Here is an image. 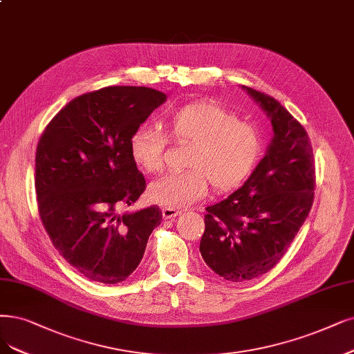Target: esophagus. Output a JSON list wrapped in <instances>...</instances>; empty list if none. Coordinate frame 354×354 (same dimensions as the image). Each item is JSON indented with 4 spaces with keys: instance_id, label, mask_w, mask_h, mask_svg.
Returning <instances> with one entry per match:
<instances>
[{
    "instance_id": "1",
    "label": "esophagus",
    "mask_w": 354,
    "mask_h": 354,
    "mask_svg": "<svg viewBox=\"0 0 354 354\" xmlns=\"http://www.w3.org/2000/svg\"><path fill=\"white\" fill-rule=\"evenodd\" d=\"M180 214V212L179 210H176V208H174V207H163L162 208V216H163V218H174V217H176V216H179Z\"/></svg>"
}]
</instances>
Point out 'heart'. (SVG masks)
Returning <instances> with one entry per match:
<instances>
[{
  "mask_svg": "<svg viewBox=\"0 0 354 354\" xmlns=\"http://www.w3.org/2000/svg\"><path fill=\"white\" fill-rule=\"evenodd\" d=\"M170 137L192 142L184 172L167 174L150 185L154 201L165 207H188L203 200L210 182L218 192L238 188L252 174L263 141L254 125L238 120L230 109L213 100H198L167 118ZM167 136L156 125H140L129 137V154L146 172L165 166Z\"/></svg>",
  "mask_w": 354,
  "mask_h": 354,
  "instance_id": "1",
  "label": "heart"
}]
</instances>
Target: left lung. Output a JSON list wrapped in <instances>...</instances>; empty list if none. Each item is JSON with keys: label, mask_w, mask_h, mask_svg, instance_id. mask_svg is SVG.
<instances>
[{"label": "left lung", "mask_w": 354, "mask_h": 354, "mask_svg": "<svg viewBox=\"0 0 354 354\" xmlns=\"http://www.w3.org/2000/svg\"><path fill=\"white\" fill-rule=\"evenodd\" d=\"M243 88L271 118L274 137L242 188L205 208L200 252L229 281L252 280L279 263L310 212L317 179L304 125L279 100Z\"/></svg>", "instance_id": "left-lung-1"}]
</instances>
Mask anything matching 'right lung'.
<instances>
[{
	"mask_svg": "<svg viewBox=\"0 0 354 354\" xmlns=\"http://www.w3.org/2000/svg\"><path fill=\"white\" fill-rule=\"evenodd\" d=\"M166 100L159 90L109 86L68 102L36 149L37 212L59 255L91 281L115 284L133 272L162 212L120 216L146 191L129 137Z\"/></svg>",
	"mask_w": 354,
	"mask_h": 354,
	"instance_id": "add662e5",
	"label": "right lung"
}]
</instances>
